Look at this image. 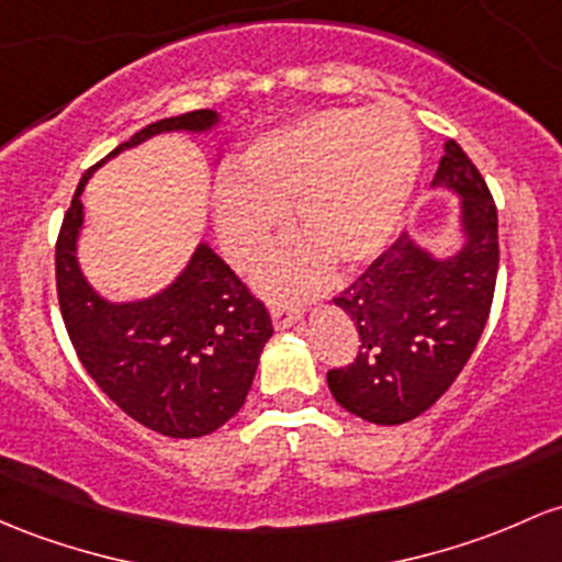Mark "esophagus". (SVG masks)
<instances>
[{"mask_svg": "<svg viewBox=\"0 0 562 562\" xmlns=\"http://www.w3.org/2000/svg\"><path fill=\"white\" fill-rule=\"evenodd\" d=\"M301 317H304V310H299V306H288V304L271 306V323H274L277 330L293 328Z\"/></svg>", "mask_w": 562, "mask_h": 562, "instance_id": "34e87169", "label": "esophagus"}]
</instances>
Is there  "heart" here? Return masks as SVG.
<instances>
[{
    "label": "heart",
    "mask_w": 562,
    "mask_h": 562,
    "mask_svg": "<svg viewBox=\"0 0 562 562\" xmlns=\"http://www.w3.org/2000/svg\"><path fill=\"white\" fill-rule=\"evenodd\" d=\"M422 140L392 106L319 109L263 133L239 157V178L213 194V224L224 256L248 271L271 248L293 211L310 243L288 245L263 267L271 295L310 293L330 258L357 269L390 248L416 189Z\"/></svg>",
    "instance_id": "1"
}]
</instances>
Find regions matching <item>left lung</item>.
<instances>
[{"mask_svg":"<svg viewBox=\"0 0 562 562\" xmlns=\"http://www.w3.org/2000/svg\"><path fill=\"white\" fill-rule=\"evenodd\" d=\"M431 189L459 196V248L440 256L408 232L333 299L360 333V351L328 373L341 408L373 424L429 411L467 366L491 314L498 215L483 176L448 140Z\"/></svg>","mask_w":562,"mask_h":562,"instance_id":"1","label":"left lung"}]
</instances>
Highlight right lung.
<instances>
[{"mask_svg": "<svg viewBox=\"0 0 562 562\" xmlns=\"http://www.w3.org/2000/svg\"><path fill=\"white\" fill-rule=\"evenodd\" d=\"M221 125L213 109L146 125L79 181L55 245V285L66 330L85 371L127 416L165 437L211 435L243 408L261 351L271 338L267 306L202 239L181 274L159 293L109 301L77 258L90 176L162 133L205 135Z\"/></svg>", "mask_w": 562, "mask_h": 562, "instance_id": "right-lung-1", "label": "right lung"}]
</instances>
